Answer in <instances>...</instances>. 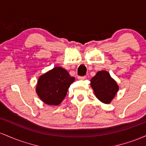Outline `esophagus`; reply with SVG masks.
<instances>
[{
	"label": "esophagus",
	"mask_w": 146,
	"mask_h": 146,
	"mask_svg": "<svg viewBox=\"0 0 146 146\" xmlns=\"http://www.w3.org/2000/svg\"><path fill=\"white\" fill-rule=\"evenodd\" d=\"M86 77V76H79L78 79L79 80H85Z\"/></svg>",
	"instance_id": "obj_1"
}]
</instances>
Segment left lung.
<instances>
[{
    "instance_id": "8db88e82",
    "label": "left lung",
    "mask_w": 146,
    "mask_h": 146,
    "mask_svg": "<svg viewBox=\"0 0 146 146\" xmlns=\"http://www.w3.org/2000/svg\"><path fill=\"white\" fill-rule=\"evenodd\" d=\"M96 98L104 104H110L119 90V86L109 73L106 71H98L90 80Z\"/></svg>"
}]
</instances>
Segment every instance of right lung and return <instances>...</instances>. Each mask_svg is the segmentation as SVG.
Masks as SVG:
<instances>
[{"instance_id":"1","label":"right lung","mask_w":146,"mask_h":146,"mask_svg":"<svg viewBox=\"0 0 146 146\" xmlns=\"http://www.w3.org/2000/svg\"><path fill=\"white\" fill-rule=\"evenodd\" d=\"M75 81L64 68L56 66L40 76L36 86V93L44 103L59 105L66 97L70 85Z\"/></svg>"}]
</instances>
